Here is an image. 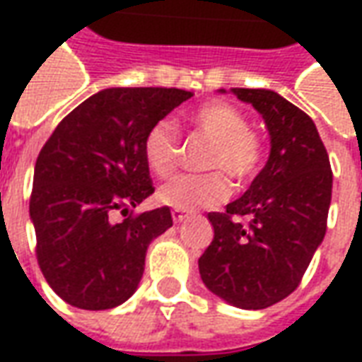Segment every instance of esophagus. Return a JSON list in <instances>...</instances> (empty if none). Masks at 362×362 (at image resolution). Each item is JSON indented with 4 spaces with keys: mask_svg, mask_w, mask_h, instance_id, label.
<instances>
[{
    "mask_svg": "<svg viewBox=\"0 0 362 362\" xmlns=\"http://www.w3.org/2000/svg\"><path fill=\"white\" fill-rule=\"evenodd\" d=\"M188 217H189L188 213L180 211V209H174V211H173V221H174V223H184V221L188 219Z\"/></svg>",
    "mask_w": 362,
    "mask_h": 362,
    "instance_id": "obj_1",
    "label": "esophagus"
}]
</instances>
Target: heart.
<instances>
[{
  "label": "heart",
  "mask_w": 362,
  "mask_h": 362,
  "mask_svg": "<svg viewBox=\"0 0 362 362\" xmlns=\"http://www.w3.org/2000/svg\"><path fill=\"white\" fill-rule=\"evenodd\" d=\"M189 124L196 134L213 143L205 157L207 170L225 173L238 188L256 178L264 153L243 112L227 103L211 100L189 116ZM143 155L151 170L160 178L174 173L180 157V135L173 119H160L151 127L143 141ZM221 173L176 176L158 188V202L180 211L219 205L228 196V182Z\"/></svg>",
  "instance_id": "obj_1"
}]
</instances>
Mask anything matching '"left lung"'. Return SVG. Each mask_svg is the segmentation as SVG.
Returning a JSON list of instances; mask_svg holds the SVG:
<instances>
[{
    "mask_svg": "<svg viewBox=\"0 0 362 362\" xmlns=\"http://www.w3.org/2000/svg\"><path fill=\"white\" fill-rule=\"evenodd\" d=\"M230 93L264 118L272 151L243 196L207 213L213 240L197 266L213 295L262 310L298 287L324 240L332 168L314 122L295 104L267 89Z\"/></svg>",
    "mask_w": 362,
    "mask_h": 362,
    "instance_id": "left-lung-1",
    "label": "left lung"
}]
</instances>
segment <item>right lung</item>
<instances>
[{"label":"right lung","instance_id":"right-lung-1","mask_svg":"<svg viewBox=\"0 0 362 362\" xmlns=\"http://www.w3.org/2000/svg\"><path fill=\"white\" fill-rule=\"evenodd\" d=\"M189 90L112 87L59 122L35 165L30 221L36 258L67 304L106 310L134 295L149 244L173 227L168 207L126 216L155 192L145 135L192 98Z\"/></svg>","mask_w":362,"mask_h":362}]
</instances>
